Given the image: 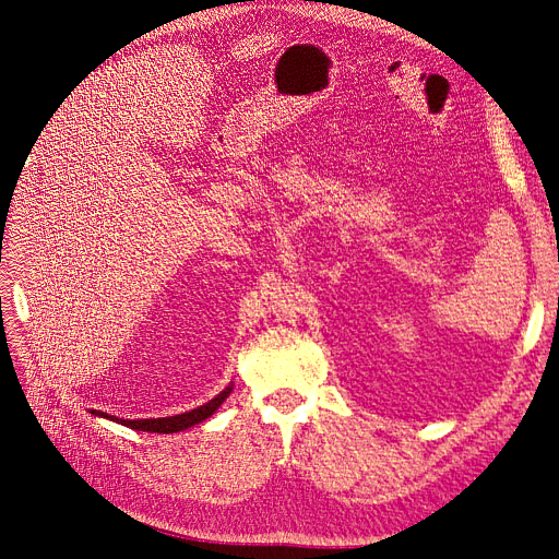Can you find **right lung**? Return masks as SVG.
Here are the masks:
<instances>
[{"instance_id":"1","label":"right lung","mask_w":559,"mask_h":559,"mask_svg":"<svg viewBox=\"0 0 559 559\" xmlns=\"http://www.w3.org/2000/svg\"><path fill=\"white\" fill-rule=\"evenodd\" d=\"M233 393V381L224 388V391L219 395H214L210 402H205L203 406H197L191 411H185V414H178V416H168V418H141V420H126V418H116V416H109V414H103V411H93V416L98 418H107L111 423H118V425H126L130 429H136V431H151V433H176V431H182V429H189L193 425H199L203 420H207L216 408H219L226 397Z\"/></svg>"}]
</instances>
